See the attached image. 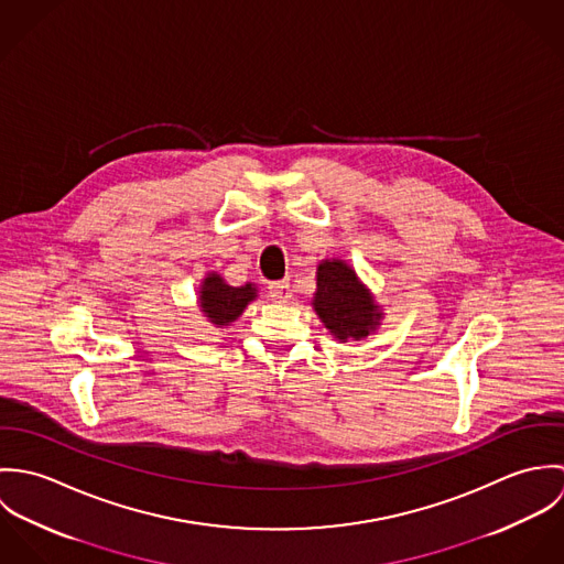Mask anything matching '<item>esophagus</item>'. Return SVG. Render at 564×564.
<instances>
[{
    "mask_svg": "<svg viewBox=\"0 0 564 564\" xmlns=\"http://www.w3.org/2000/svg\"><path fill=\"white\" fill-rule=\"evenodd\" d=\"M269 297L273 302H289L291 300V284L289 280H280V282H271L269 284Z\"/></svg>",
    "mask_w": 564,
    "mask_h": 564,
    "instance_id": "esophagus-1",
    "label": "esophagus"
}]
</instances>
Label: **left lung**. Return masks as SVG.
<instances>
[{"label": "left lung", "mask_w": 564, "mask_h": 564, "mask_svg": "<svg viewBox=\"0 0 564 564\" xmlns=\"http://www.w3.org/2000/svg\"><path fill=\"white\" fill-rule=\"evenodd\" d=\"M313 308L340 343L362 340L382 322V311L369 289L345 260H322Z\"/></svg>", "instance_id": "8db88e82"}]
</instances>
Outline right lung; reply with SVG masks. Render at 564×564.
Segmentation results:
<instances>
[{
    "label": "right lung",
    "instance_id": "add662e5",
    "mask_svg": "<svg viewBox=\"0 0 564 564\" xmlns=\"http://www.w3.org/2000/svg\"><path fill=\"white\" fill-rule=\"evenodd\" d=\"M256 293L251 282L245 286H230L219 273H208L199 286V308L215 327H224L241 317L247 304L258 297Z\"/></svg>",
    "mask_w": 564,
    "mask_h": 564
}]
</instances>
